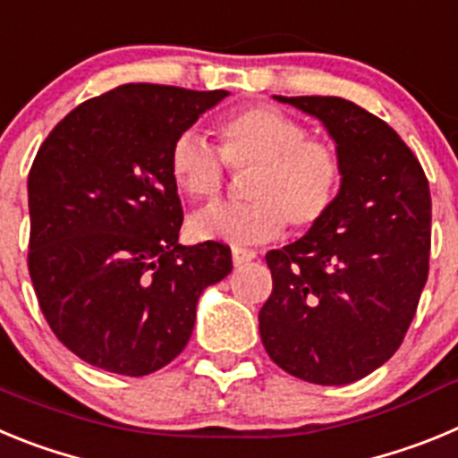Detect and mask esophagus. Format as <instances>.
Returning a JSON list of instances; mask_svg holds the SVG:
<instances>
[{
	"instance_id": "esophagus-1",
	"label": "esophagus",
	"mask_w": 458,
	"mask_h": 458,
	"mask_svg": "<svg viewBox=\"0 0 458 458\" xmlns=\"http://www.w3.org/2000/svg\"><path fill=\"white\" fill-rule=\"evenodd\" d=\"M254 259H257V254H254L252 250H241V248L232 250L233 268H242V266L250 264V261H254Z\"/></svg>"
}]
</instances>
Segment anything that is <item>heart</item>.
<instances>
[{"instance_id":"b5f03b06","label":"heart","mask_w":458,"mask_h":458,"mask_svg":"<svg viewBox=\"0 0 458 458\" xmlns=\"http://www.w3.org/2000/svg\"><path fill=\"white\" fill-rule=\"evenodd\" d=\"M222 153L197 128L181 132L169 151L176 188L194 201H216L229 169H257L250 183L252 206L217 204L194 213V241L248 248L279 238L286 220L298 232L321 225L337 204L344 160L335 144L310 137L305 125L273 107H248L217 125Z\"/></svg>"}]
</instances>
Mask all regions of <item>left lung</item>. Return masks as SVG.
Segmentation results:
<instances>
[{
	"instance_id": "obj_1",
	"label": "left lung",
	"mask_w": 458,
	"mask_h": 458,
	"mask_svg": "<svg viewBox=\"0 0 458 458\" xmlns=\"http://www.w3.org/2000/svg\"><path fill=\"white\" fill-rule=\"evenodd\" d=\"M323 123L344 160L333 213L266 254L259 333L275 365L317 386L365 378L394 355L427 284L431 194L386 121L335 96H273Z\"/></svg>"
}]
</instances>
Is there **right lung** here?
Instances as JSON below:
<instances>
[{
    "label": "right lung",
    "instance_id": "1",
    "mask_svg": "<svg viewBox=\"0 0 458 458\" xmlns=\"http://www.w3.org/2000/svg\"><path fill=\"white\" fill-rule=\"evenodd\" d=\"M229 91L123 84L78 105L36 153L30 275L56 339L98 369L147 376L185 349L232 252L179 242L169 151Z\"/></svg>",
    "mask_w": 458,
    "mask_h": 458
}]
</instances>
